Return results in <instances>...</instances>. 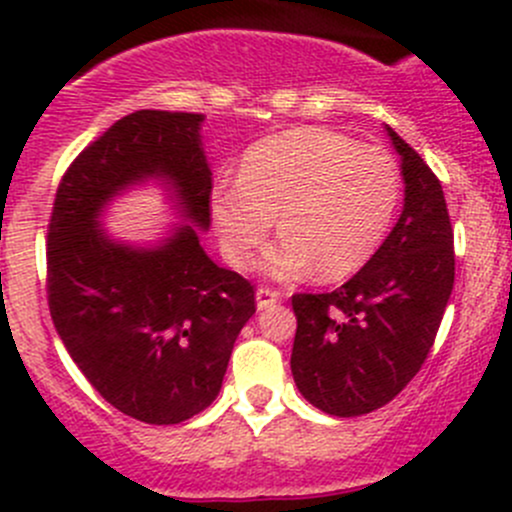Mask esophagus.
I'll use <instances>...</instances> for the list:
<instances>
[{"instance_id": "1", "label": "esophagus", "mask_w": 512, "mask_h": 512, "mask_svg": "<svg viewBox=\"0 0 512 512\" xmlns=\"http://www.w3.org/2000/svg\"><path fill=\"white\" fill-rule=\"evenodd\" d=\"M282 299V294L272 287H260L257 289V307L267 309V307H275L277 302Z\"/></svg>"}]
</instances>
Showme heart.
Listing matches in <instances>:
<instances>
[{"mask_svg":"<svg viewBox=\"0 0 512 512\" xmlns=\"http://www.w3.org/2000/svg\"><path fill=\"white\" fill-rule=\"evenodd\" d=\"M401 200V170L379 146L327 128H294L255 143L240 178L213 188V220L225 255L247 265L280 213L285 232L262 260L277 280H297L317 267L322 280H342L371 260Z\"/></svg>","mask_w":512,"mask_h":512,"instance_id":"obj_1","label":"heart"}]
</instances>
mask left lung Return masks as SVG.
Wrapping results in <instances>:
<instances>
[{"label":"left lung","mask_w":512,"mask_h":512,"mask_svg":"<svg viewBox=\"0 0 512 512\" xmlns=\"http://www.w3.org/2000/svg\"><path fill=\"white\" fill-rule=\"evenodd\" d=\"M404 210L384 245L334 292L294 294L292 366L299 394L324 414H371L401 394L436 342L456 277L441 180L394 128Z\"/></svg>","instance_id":"8db88e82"}]
</instances>
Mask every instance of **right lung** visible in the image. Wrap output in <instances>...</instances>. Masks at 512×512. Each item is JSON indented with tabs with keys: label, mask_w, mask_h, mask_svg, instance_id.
Instances as JSON below:
<instances>
[{
	"label": "right lung",
	"mask_w": 512,
	"mask_h": 512,
	"mask_svg": "<svg viewBox=\"0 0 512 512\" xmlns=\"http://www.w3.org/2000/svg\"><path fill=\"white\" fill-rule=\"evenodd\" d=\"M200 113L123 116L66 168L46 235V297L81 374L121 414L170 426L220 394L232 347L255 314V287L215 265L183 225L151 250L118 245L101 208L143 178H168L183 215L210 225L213 173Z\"/></svg>",
	"instance_id": "1"
}]
</instances>
